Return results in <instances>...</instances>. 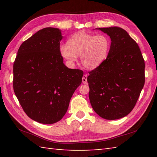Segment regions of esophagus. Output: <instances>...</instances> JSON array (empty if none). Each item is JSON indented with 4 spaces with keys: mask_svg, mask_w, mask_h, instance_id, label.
<instances>
[{
    "mask_svg": "<svg viewBox=\"0 0 157 157\" xmlns=\"http://www.w3.org/2000/svg\"><path fill=\"white\" fill-rule=\"evenodd\" d=\"M82 82L84 83V84H86L87 83V75L84 74L82 77Z\"/></svg>",
    "mask_w": 157,
    "mask_h": 157,
    "instance_id": "obj_1",
    "label": "esophagus"
}]
</instances>
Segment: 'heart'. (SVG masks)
Masks as SVG:
<instances>
[{
  "instance_id": "1",
  "label": "heart",
  "mask_w": 157,
  "mask_h": 157,
  "mask_svg": "<svg viewBox=\"0 0 157 157\" xmlns=\"http://www.w3.org/2000/svg\"><path fill=\"white\" fill-rule=\"evenodd\" d=\"M111 40L106 35H93L85 32L73 34L67 41V44L60 46L61 56L69 63H75L78 56L84 67L93 69L101 65L107 59Z\"/></svg>"
}]
</instances>
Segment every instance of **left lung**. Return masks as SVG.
Listing matches in <instances>:
<instances>
[{"mask_svg":"<svg viewBox=\"0 0 157 157\" xmlns=\"http://www.w3.org/2000/svg\"><path fill=\"white\" fill-rule=\"evenodd\" d=\"M111 40L105 61L89 71L90 102L102 118L114 120L131 112L145 82V63L137 43L119 27L97 28Z\"/></svg>","mask_w":157,"mask_h":157,"instance_id":"obj_1","label":"left lung"}]
</instances>
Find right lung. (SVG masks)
<instances>
[{
	"label": "right lung",
	"mask_w": 157,
	"mask_h": 157,
	"mask_svg": "<svg viewBox=\"0 0 157 157\" xmlns=\"http://www.w3.org/2000/svg\"><path fill=\"white\" fill-rule=\"evenodd\" d=\"M58 28H46L23 42L13 64V90L29 118L43 124L60 121L81 84L84 72L69 69L59 52Z\"/></svg>",
	"instance_id": "add662e5"
}]
</instances>
